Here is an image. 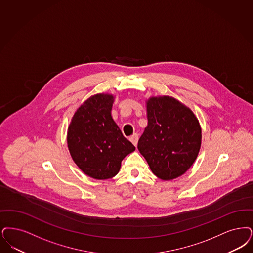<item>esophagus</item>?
Masks as SVG:
<instances>
[{
  "label": "esophagus",
  "mask_w": 253,
  "mask_h": 253,
  "mask_svg": "<svg viewBox=\"0 0 253 253\" xmlns=\"http://www.w3.org/2000/svg\"><path fill=\"white\" fill-rule=\"evenodd\" d=\"M130 140H131V143L136 147L137 141H138V134H137V133H134L132 136L130 137Z\"/></svg>",
  "instance_id": "1"
}]
</instances>
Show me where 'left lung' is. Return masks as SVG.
I'll list each match as a JSON object with an SVG mask.
<instances>
[{"label": "left lung", "instance_id": "obj_1", "mask_svg": "<svg viewBox=\"0 0 253 253\" xmlns=\"http://www.w3.org/2000/svg\"><path fill=\"white\" fill-rule=\"evenodd\" d=\"M148 126L138 151L152 171L164 181L182 176L195 162L202 144V129L193 112L171 97L147 101Z\"/></svg>", "mask_w": 253, "mask_h": 253}]
</instances>
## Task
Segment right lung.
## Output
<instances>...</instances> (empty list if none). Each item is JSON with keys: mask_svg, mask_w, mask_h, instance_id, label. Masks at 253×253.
<instances>
[{"mask_svg": "<svg viewBox=\"0 0 253 253\" xmlns=\"http://www.w3.org/2000/svg\"><path fill=\"white\" fill-rule=\"evenodd\" d=\"M114 97L97 94L75 112L68 131L71 157L91 178L106 180L120 171L123 158L135 150L111 116Z\"/></svg>", "mask_w": 253, "mask_h": 253, "instance_id": "right-lung-1", "label": "right lung"}]
</instances>
